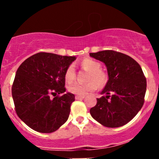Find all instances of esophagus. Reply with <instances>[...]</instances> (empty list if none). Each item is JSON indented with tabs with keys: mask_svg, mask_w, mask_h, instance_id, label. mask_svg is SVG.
<instances>
[{
	"mask_svg": "<svg viewBox=\"0 0 159 159\" xmlns=\"http://www.w3.org/2000/svg\"><path fill=\"white\" fill-rule=\"evenodd\" d=\"M84 98H85V96H80V95L75 96V99H76V100H81V99H84Z\"/></svg>",
	"mask_w": 159,
	"mask_h": 159,
	"instance_id": "obj_1",
	"label": "esophagus"
}]
</instances>
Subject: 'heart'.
Instances as JSON below:
<instances>
[{"label":"heart","mask_w":159,"mask_h":159,"mask_svg":"<svg viewBox=\"0 0 159 159\" xmlns=\"http://www.w3.org/2000/svg\"><path fill=\"white\" fill-rule=\"evenodd\" d=\"M79 64L83 69L89 72L88 81H91L85 84L75 82L70 84L68 88L69 92L77 95L84 96L97 89V84L98 87H103L106 84L108 75L105 71L101 70V64L98 61L91 57H85ZM65 78L68 83L72 82L75 79V70L72 65H69L65 70Z\"/></svg>","instance_id":"obj_1"}]
</instances>
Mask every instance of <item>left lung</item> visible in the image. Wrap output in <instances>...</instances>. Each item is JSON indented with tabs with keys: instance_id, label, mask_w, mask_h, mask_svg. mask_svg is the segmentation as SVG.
I'll return each instance as SVG.
<instances>
[{
	"instance_id": "8db88e82",
	"label": "left lung",
	"mask_w": 159,
	"mask_h": 159,
	"mask_svg": "<svg viewBox=\"0 0 159 159\" xmlns=\"http://www.w3.org/2000/svg\"><path fill=\"white\" fill-rule=\"evenodd\" d=\"M89 54L105 64L108 76L101 91L105 95L97 98L96 105L90 109L91 115L105 127L125 125L143 106L146 78L142 68L130 56L111 50Z\"/></svg>"
}]
</instances>
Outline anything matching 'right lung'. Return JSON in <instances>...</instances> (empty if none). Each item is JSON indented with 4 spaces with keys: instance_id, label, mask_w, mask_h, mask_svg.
<instances>
[{
    "instance_id": "add662e5",
    "label": "right lung",
    "mask_w": 159,
    "mask_h": 159,
    "mask_svg": "<svg viewBox=\"0 0 159 159\" xmlns=\"http://www.w3.org/2000/svg\"><path fill=\"white\" fill-rule=\"evenodd\" d=\"M75 59V56L40 52L20 65L12 97L17 115L30 129L51 133L67 121L75 99L74 94L65 93V72Z\"/></svg>"
}]
</instances>
